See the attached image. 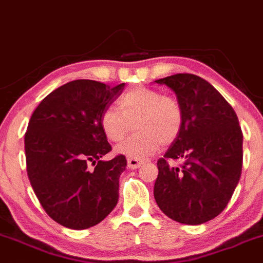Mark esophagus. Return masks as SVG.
<instances>
[{
	"mask_svg": "<svg viewBox=\"0 0 263 263\" xmlns=\"http://www.w3.org/2000/svg\"><path fill=\"white\" fill-rule=\"evenodd\" d=\"M143 162H144V160H142V159H136V158H128V159H127V165H128L129 169H137V167L140 166Z\"/></svg>",
	"mask_w": 263,
	"mask_h": 263,
	"instance_id": "34e87169",
	"label": "esophagus"
}]
</instances>
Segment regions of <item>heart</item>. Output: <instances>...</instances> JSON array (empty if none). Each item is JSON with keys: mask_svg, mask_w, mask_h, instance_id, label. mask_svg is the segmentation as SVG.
I'll use <instances>...</instances> for the list:
<instances>
[{"mask_svg": "<svg viewBox=\"0 0 263 263\" xmlns=\"http://www.w3.org/2000/svg\"><path fill=\"white\" fill-rule=\"evenodd\" d=\"M118 106L120 111L109 107L101 115V129L107 140L120 142L132 123L137 131L115 148L120 156L136 159L151 156L162 143H173L183 127V110L178 99L152 88H132L120 98Z\"/></svg>", "mask_w": 263, "mask_h": 263, "instance_id": "obj_1", "label": "heart"}]
</instances>
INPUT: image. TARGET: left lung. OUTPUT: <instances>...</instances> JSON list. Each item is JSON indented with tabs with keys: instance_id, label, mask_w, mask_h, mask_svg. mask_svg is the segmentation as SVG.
I'll use <instances>...</instances> for the list:
<instances>
[{
	"instance_id": "left-lung-1",
	"label": "left lung",
	"mask_w": 263,
	"mask_h": 263,
	"mask_svg": "<svg viewBox=\"0 0 263 263\" xmlns=\"http://www.w3.org/2000/svg\"><path fill=\"white\" fill-rule=\"evenodd\" d=\"M176 94L183 127L158 160L154 198L175 222L198 226L227 207L242 167V132L230 104L198 76L178 73L156 81ZM169 159H183L182 169Z\"/></svg>"
}]
</instances>
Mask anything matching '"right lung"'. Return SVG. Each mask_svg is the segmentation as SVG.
I'll return each mask as SVG.
<instances>
[{"label": "right lung", "instance_id": "1", "mask_svg": "<svg viewBox=\"0 0 263 263\" xmlns=\"http://www.w3.org/2000/svg\"><path fill=\"white\" fill-rule=\"evenodd\" d=\"M123 88L68 82L44 98L30 118L24 137L28 178L47 216L69 229L97 226L118 204L127 162L125 156L101 160L111 145L100 119Z\"/></svg>", "mask_w": 263, "mask_h": 263}]
</instances>
